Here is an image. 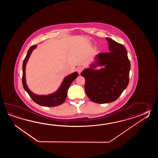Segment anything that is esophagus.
Wrapping results in <instances>:
<instances>
[{"instance_id":"obj_1","label":"esophagus","mask_w":158,"mask_h":158,"mask_svg":"<svg viewBox=\"0 0 158 158\" xmlns=\"http://www.w3.org/2000/svg\"><path fill=\"white\" fill-rule=\"evenodd\" d=\"M82 70H83V68L82 67H78L77 68V71L79 74H80L81 73V72L82 71Z\"/></svg>"}]
</instances>
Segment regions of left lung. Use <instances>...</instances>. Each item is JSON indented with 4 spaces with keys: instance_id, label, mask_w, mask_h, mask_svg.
<instances>
[{
    "instance_id": "8db88e82",
    "label": "left lung",
    "mask_w": 158,
    "mask_h": 158,
    "mask_svg": "<svg viewBox=\"0 0 158 158\" xmlns=\"http://www.w3.org/2000/svg\"><path fill=\"white\" fill-rule=\"evenodd\" d=\"M109 52L99 53L89 68L81 72L85 79V90L95 103L103 104L116 101L128 86L131 63L127 51L120 44L109 38ZM97 66H103L95 70Z\"/></svg>"
}]
</instances>
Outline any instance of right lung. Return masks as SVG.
I'll return each mask as SVG.
<instances>
[{
	"label": "right lung",
	"mask_w": 158,
	"mask_h": 158,
	"mask_svg": "<svg viewBox=\"0 0 158 158\" xmlns=\"http://www.w3.org/2000/svg\"><path fill=\"white\" fill-rule=\"evenodd\" d=\"M36 47L37 44L33 45L30 47L27 51V56L23 61L22 83L24 90L27 91L30 97L35 103L40 106L45 107H55L59 106L63 103L64 101H65L67 96L68 90L71 86L72 82L77 77L78 73L77 72H75L64 78V80L61 84L60 86L58 89V90L52 94H49L47 95H40L34 94L29 90L27 86L25 77V68L28 59L30 57V55Z\"/></svg>",
	"instance_id": "right-lung-1"
}]
</instances>
